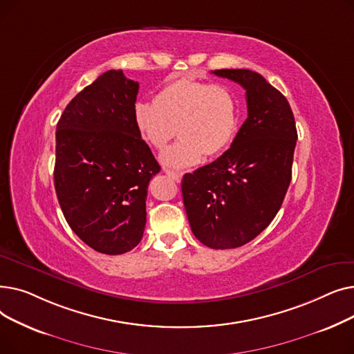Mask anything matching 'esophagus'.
<instances>
[{
    "instance_id": "1",
    "label": "esophagus",
    "mask_w": 354,
    "mask_h": 354,
    "mask_svg": "<svg viewBox=\"0 0 354 354\" xmlns=\"http://www.w3.org/2000/svg\"><path fill=\"white\" fill-rule=\"evenodd\" d=\"M165 174L167 175V176H171L174 180H176V182H180V179H182V172H176V171H171V169H165Z\"/></svg>"
}]
</instances>
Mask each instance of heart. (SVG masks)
Returning a JSON list of instances; mask_svg holds the SVG:
<instances>
[{"label":"heart","instance_id":"heart-1","mask_svg":"<svg viewBox=\"0 0 354 354\" xmlns=\"http://www.w3.org/2000/svg\"><path fill=\"white\" fill-rule=\"evenodd\" d=\"M133 122L142 138L162 151L176 132L180 139L162 153L165 165L187 167L231 146L238 129L234 91L219 83L175 79L166 83L153 102H138Z\"/></svg>","mask_w":354,"mask_h":354}]
</instances>
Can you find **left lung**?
Returning <instances> with one entry per match:
<instances>
[{"instance_id": "8db88e82", "label": "left lung", "mask_w": 354, "mask_h": 354, "mask_svg": "<svg viewBox=\"0 0 354 354\" xmlns=\"http://www.w3.org/2000/svg\"><path fill=\"white\" fill-rule=\"evenodd\" d=\"M245 88L248 118L228 151L185 174L182 196L194 235L214 250L243 247L280 211L291 182L297 129L287 99L261 74L222 68Z\"/></svg>"}]
</instances>
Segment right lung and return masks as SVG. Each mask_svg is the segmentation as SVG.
<instances>
[{"label": "right lung", "mask_w": 354, "mask_h": 354, "mask_svg": "<svg viewBox=\"0 0 354 354\" xmlns=\"http://www.w3.org/2000/svg\"><path fill=\"white\" fill-rule=\"evenodd\" d=\"M139 83L109 70L74 97L55 130L54 187L67 224L97 252L133 250L160 166L133 122Z\"/></svg>", "instance_id": "add662e5"}]
</instances>
